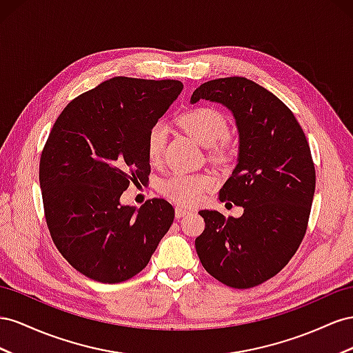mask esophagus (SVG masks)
<instances>
[{"label":"esophagus","instance_id":"1","mask_svg":"<svg viewBox=\"0 0 353 353\" xmlns=\"http://www.w3.org/2000/svg\"><path fill=\"white\" fill-rule=\"evenodd\" d=\"M174 214H176V217H177V219H182V217H185V216H188V214H189V210L176 207V210H174Z\"/></svg>","mask_w":353,"mask_h":353}]
</instances>
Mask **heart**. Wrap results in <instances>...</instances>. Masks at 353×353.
Instances as JSON below:
<instances>
[{
  "instance_id": "obj_1",
  "label": "heart",
  "mask_w": 353,
  "mask_h": 353,
  "mask_svg": "<svg viewBox=\"0 0 353 353\" xmlns=\"http://www.w3.org/2000/svg\"><path fill=\"white\" fill-rule=\"evenodd\" d=\"M179 124L185 132L192 136L196 142L210 148L213 158H223L230 148L228 136V121L220 110L208 106L190 109L180 115ZM167 140V128L157 123L149 130L146 139V154L152 164L163 158ZM214 185L213 177L208 174H183L177 173L163 179L158 185L159 192L180 205H194L204 198L207 190Z\"/></svg>"
}]
</instances>
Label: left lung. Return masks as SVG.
Wrapping results in <instances>:
<instances>
[{"label":"left lung","instance_id":"1","mask_svg":"<svg viewBox=\"0 0 353 353\" xmlns=\"http://www.w3.org/2000/svg\"><path fill=\"white\" fill-rule=\"evenodd\" d=\"M201 99L226 106L239 136L238 163L220 201L243 207L241 217L201 210L205 229L195 239L204 269L232 288L275 276L303 239L315 194V165L293 112L266 88L243 77L201 84Z\"/></svg>","mask_w":353,"mask_h":353}]
</instances>
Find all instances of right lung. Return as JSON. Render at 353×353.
<instances>
[{"mask_svg": "<svg viewBox=\"0 0 353 353\" xmlns=\"http://www.w3.org/2000/svg\"><path fill=\"white\" fill-rule=\"evenodd\" d=\"M182 90L176 79L115 77L56 119L39 161L44 214L57 250L83 275L105 284L133 278L173 223L165 199L136 208L119 198L149 176V130Z\"/></svg>", "mask_w": 353, "mask_h": 353, "instance_id": "1", "label": "right lung"}]
</instances>
